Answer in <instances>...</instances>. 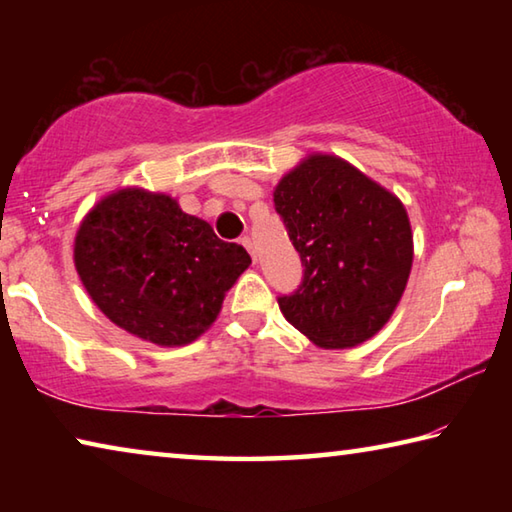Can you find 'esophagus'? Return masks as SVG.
<instances>
[{"mask_svg": "<svg viewBox=\"0 0 512 512\" xmlns=\"http://www.w3.org/2000/svg\"><path fill=\"white\" fill-rule=\"evenodd\" d=\"M239 244L248 250L250 257H253V262H257V255H255V248H253V241H250V237H241Z\"/></svg>", "mask_w": 512, "mask_h": 512, "instance_id": "1", "label": "esophagus"}]
</instances>
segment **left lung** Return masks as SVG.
<instances>
[{"instance_id":"obj_1","label":"left lung","mask_w":512,"mask_h":512,"mask_svg":"<svg viewBox=\"0 0 512 512\" xmlns=\"http://www.w3.org/2000/svg\"><path fill=\"white\" fill-rule=\"evenodd\" d=\"M305 277L277 298L284 318L325 350L375 336L406 289L413 232L400 198L339 155L311 153L273 189Z\"/></svg>"}]
</instances>
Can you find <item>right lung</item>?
I'll return each mask as SVG.
<instances>
[{"instance_id": "add662e5", "label": "right lung", "mask_w": 512, "mask_h": 512, "mask_svg": "<svg viewBox=\"0 0 512 512\" xmlns=\"http://www.w3.org/2000/svg\"><path fill=\"white\" fill-rule=\"evenodd\" d=\"M74 266L94 305L117 327L178 348L210 329L250 255L185 214L169 194L124 187L85 214Z\"/></svg>"}]
</instances>
